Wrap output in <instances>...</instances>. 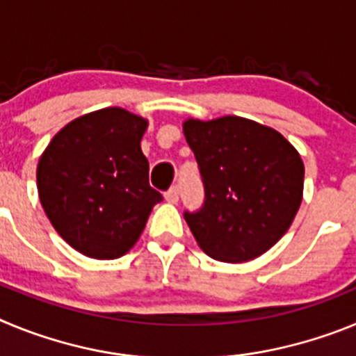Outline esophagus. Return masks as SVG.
Listing matches in <instances>:
<instances>
[{
  "instance_id": "34e87169",
  "label": "esophagus",
  "mask_w": 356,
  "mask_h": 356,
  "mask_svg": "<svg viewBox=\"0 0 356 356\" xmlns=\"http://www.w3.org/2000/svg\"><path fill=\"white\" fill-rule=\"evenodd\" d=\"M178 200H180V194H178V187H171L165 193V201L168 203H178Z\"/></svg>"
}]
</instances>
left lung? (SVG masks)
<instances>
[{
    "label": "left lung",
    "instance_id": "obj_1",
    "mask_svg": "<svg viewBox=\"0 0 356 356\" xmlns=\"http://www.w3.org/2000/svg\"><path fill=\"white\" fill-rule=\"evenodd\" d=\"M184 135L205 185L185 212L197 246L221 262L253 260L287 234L303 200L305 165L280 131L251 119H187Z\"/></svg>",
    "mask_w": 356,
    "mask_h": 356
}]
</instances>
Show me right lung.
Here are the masks:
<instances>
[{
    "mask_svg": "<svg viewBox=\"0 0 356 356\" xmlns=\"http://www.w3.org/2000/svg\"><path fill=\"white\" fill-rule=\"evenodd\" d=\"M146 128L140 115L108 106L72 119L40 155V205L56 234L85 257L128 253L162 201L140 149Z\"/></svg>",
    "mask_w": 356,
    "mask_h": 356,
    "instance_id": "right-lung-1",
    "label": "right lung"
}]
</instances>
